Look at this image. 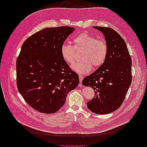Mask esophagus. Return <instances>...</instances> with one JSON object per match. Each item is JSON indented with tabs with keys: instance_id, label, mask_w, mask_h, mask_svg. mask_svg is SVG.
<instances>
[{
	"instance_id": "obj_1",
	"label": "esophagus",
	"mask_w": 147,
	"mask_h": 147,
	"mask_svg": "<svg viewBox=\"0 0 147 147\" xmlns=\"http://www.w3.org/2000/svg\"><path fill=\"white\" fill-rule=\"evenodd\" d=\"M79 78H80V86L81 87L82 86V84H81V82H82V79H83V76L82 75H79Z\"/></svg>"
}]
</instances>
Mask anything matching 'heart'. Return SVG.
<instances>
[{
  "instance_id": "b5f03b06",
  "label": "heart",
  "mask_w": 147,
  "mask_h": 147,
  "mask_svg": "<svg viewBox=\"0 0 147 147\" xmlns=\"http://www.w3.org/2000/svg\"><path fill=\"white\" fill-rule=\"evenodd\" d=\"M74 47L65 42L60 48V53L64 60L69 65L74 64L76 60V50H82V61L74 64L72 68L80 74L89 72L93 67L102 66L108 55V45L103 40H97L88 33H81L74 39Z\"/></svg>"
}]
</instances>
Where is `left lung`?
I'll list each match as a JSON object with an SVG mask.
<instances>
[{
    "instance_id": "8db88e82",
    "label": "left lung",
    "mask_w": 147,
    "mask_h": 147,
    "mask_svg": "<svg viewBox=\"0 0 147 147\" xmlns=\"http://www.w3.org/2000/svg\"><path fill=\"white\" fill-rule=\"evenodd\" d=\"M101 32L108 45L105 61L87 76L82 84L90 86L95 96L87 102L88 108L97 114L115 111L122 105L131 83V59L122 37L110 27L93 26Z\"/></svg>"
}]
</instances>
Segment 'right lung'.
<instances>
[{
	"label": "right lung",
	"mask_w": 147,
	"mask_h": 147,
	"mask_svg": "<svg viewBox=\"0 0 147 147\" xmlns=\"http://www.w3.org/2000/svg\"><path fill=\"white\" fill-rule=\"evenodd\" d=\"M74 30L69 26L45 28L22 47L16 64L17 88L25 101L40 113H56L68 93L79 84L78 75L60 53L61 45Z\"/></svg>",
	"instance_id": "1"
}]
</instances>
